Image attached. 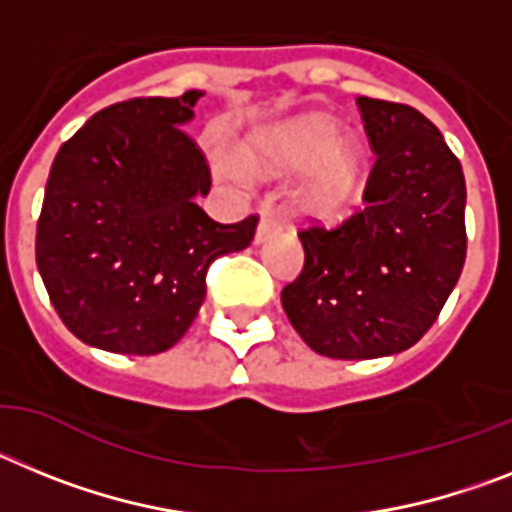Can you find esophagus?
I'll return each instance as SVG.
<instances>
[{
  "instance_id": "1",
  "label": "esophagus",
  "mask_w": 512,
  "mask_h": 512,
  "mask_svg": "<svg viewBox=\"0 0 512 512\" xmlns=\"http://www.w3.org/2000/svg\"><path fill=\"white\" fill-rule=\"evenodd\" d=\"M278 231H281V221H278V216H275L273 211H262L260 224H257V231H255V242L257 244L268 242V239L275 237Z\"/></svg>"
}]
</instances>
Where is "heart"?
I'll return each instance as SVG.
<instances>
[{
    "instance_id": "1",
    "label": "heart",
    "mask_w": 512,
    "mask_h": 512,
    "mask_svg": "<svg viewBox=\"0 0 512 512\" xmlns=\"http://www.w3.org/2000/svg\"><path fill=\"white\" fill-rule=\"evenodd\" d=\"M244 170L260 175H303L299 201L314 216H337L358 198L366 151L353 136H337L324 118H306L281 131L257 133L239 151Z\"/></svg>"
}]
</instances>
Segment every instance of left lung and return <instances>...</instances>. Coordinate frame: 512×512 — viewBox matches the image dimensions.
<instances>
[{
  "label": "left lung",
  "mask_w": 512,
  "mask_h": 512,
  "mask_svg": "<svg viewBox=\"0 0 512 512\" xmlns=\"http://www.w3.org/2000/svg\"><path fill=\"white\" fill-rule=\"evenodd\" d=\"M376 162L366 206L299 231L304 270L281 293L314 353L368 361L412 348L466 260V182L441 131L410 105L358 97Z\"/></svg>",
  "instance_id": "1"
}]
</instances>
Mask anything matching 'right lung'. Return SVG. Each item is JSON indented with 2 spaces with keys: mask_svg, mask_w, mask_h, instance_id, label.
Wrapping results in <instances>:
<instances>
[{
  "mask_svg": "<svg viewBox=\"0 0 512 512\" xmlns=\"http://www.w3.org/2000/svg\"><path fill=\"white\" fill-rule=\"evenodd\" d=\"M203 92L115 102L53 159L35 262L71 335L123 355L170 350L206 299L216 257L250 247L257 216L219 224L203 151L182 128Z\"/></svg>",
  "mask_w": 512,
  "mask_h": 512,
  "instance_id": "right-lung-1",
  "label": "right lung"
}]
</instances>
